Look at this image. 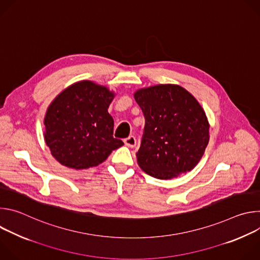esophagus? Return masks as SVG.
<instances>
[{
    "label": "esophagus",
    "mask_w": 260,
    "mask_h": 260,
    "mask_svg": "<svg viewBox=\"0 0 260 260\" xmlns=\"http://www.w3.org/2000/svg\"><path fill=\"white\" fill-rule=\"evenodd\" d=\"M124 144L127 146V147H131V148H134L137 144V141H136V138L134 136H129L128 138L124 139Z\"/></svg>",
    "instance_id": "1"
}]
</instances>
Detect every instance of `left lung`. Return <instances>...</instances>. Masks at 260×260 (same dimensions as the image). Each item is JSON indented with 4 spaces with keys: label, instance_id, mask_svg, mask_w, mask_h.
Listing matches in <instances>:
<instances>
[{
    "label": "left lung",
    "instance_id": "left-lung-1",
    "mask_svg": "<svg viewBox=\"0 0 260 260\" xmlns=\"http://www.w3.org/2000/svg\"><path fill=\"white\" fill-rule=\"evenodd\" d=\"M136 102L145 116L139 167L160 180L176 178L196 168L209 143V120L198 100L177 84L138 89Z\"/></svg>",
    "mask_w": 260,
    "mask_h": 260
}]
</instances>
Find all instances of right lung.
Here are the masks:
<instances>
[{
	"mask_svg": "<svg viewBox=\"0 0 260 260\" xmlns=\"http://www.w3.org/2000/svg\"><path fill=\"white\" fill-rule=\"evenodd\" d=\"M115 92L90 80L63 89L44 117V140L62 166L84 170L105 161L123 142L113 137L114 120L108 108Z\"/></svg>",
	"mask_w": 260,
	"mask_h": 260,
	"instance_id": "add662e5",
	"label": "right lung"
}]
</instances>
